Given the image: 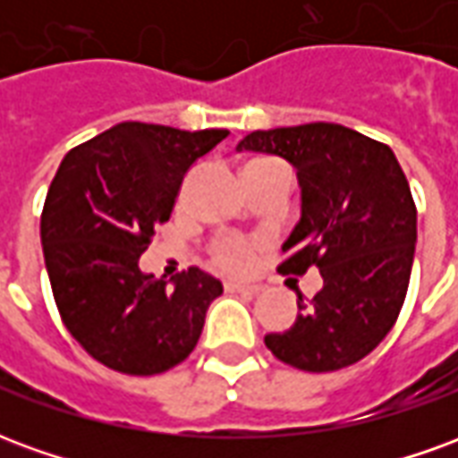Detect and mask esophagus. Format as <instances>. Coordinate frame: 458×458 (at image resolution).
Masks as SVG:
<instances>
[{
    "mask_svg": "<svg viewBox=\"0 0 458 458\" xmlns=\"http://www.w3.org/2000/svg\"><path fill=\"white\" fill-rule=\"evenodd\" d=\"M225 289H228V292L245 294V297H255V294H259L258 284H242V282H228V284H225Z\"/></svg>",
    "mask_w": 458,
    "mask_h": 458,
    "instance_id": "34e87169",
    "label": "esophagus"
}]
</instances>
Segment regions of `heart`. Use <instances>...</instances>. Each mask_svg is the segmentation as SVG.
Segmentation results:
<instances>
[{"label":"heart","mask_w":458,"mask_h":458,"mask_svg":"<svg viewBox=\"0 0 458 458\" xmlns=\"http://www.w3.org/2000/svg\"><path fill=\"white\" fill-rule=\"evenodd\" d=\"M272 159H255L250 161L248 166H255V164H267ZM216 265L223 269H228V272H242V269L250 265V258H252V248H250V242L240 238H223L216 245Z\"/></svg>","instance_id":"heart-1"}]
</instances>
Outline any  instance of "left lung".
Masks as SVG:
<instances>
[{"label": "left lung", "mask_w": 458, "mask_h": 458, "mask_svg": "<svg viewBox=\"0 0 458 458\" xmlns=\"http://www.w3.org/2000/svg\"><path fill=\"white\" fill-rule=\"evenodd\" d=\"M235 149L275 154L297 169L301 216L279 269L318 267L324 277L309 307L299 294L294 327L267 334L265 345L309 373L358 363L393 328L417 245V208L393 149L334 122L250 131Z\"/></svg>", "instance_id": "1"}]
</instances>
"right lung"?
Listing matches in <instances>:
<instances>
[{
    "instance_id": "1",
    "label": "right lung",
    "mask_w": 458,
    "mask_h": 458,
    "mask_svg": "<svg viewBox=\"0 0 458 458\" xmlns=\"http://www.w3.org/2000/svg\"><path fill=\"white\" fill-rule=\"evenodd\" d=\"M228 130L120 122L64 157L41 213V245L65 328L95 360L157 375L196 348L223 284L191 267L157 279L140 255L166 223L186 171Z\"/></svg>"
}]
</instances>
